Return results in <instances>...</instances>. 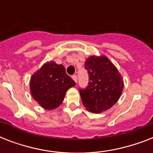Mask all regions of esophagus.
Returning <instances> with one entry per match:
<instances>
[{
	"mask_svg": "<svg viewBox=\"0 0 153 153\" xmlns=\"http://www.w3.org/2000/svg\"><path fill=\"white\" fill-rule=\"evenodd\" d=\"M72 79H73V80H74L75 82H77V81H78V78H77V75H73V76H72Z\"/></svg>",
	"mask_w": 153,
	"mask_h": 153,
	"instance_id": "obj_1",
	"label": "esophagus"
}]
</instances>
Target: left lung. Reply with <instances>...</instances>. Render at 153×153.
<instances>
[{"mask_svg": "<svg viewBox=\"0 0 153 153\" xmlns=\"http://www.w3.org/2000/svg\"><path fill=\"white\" fill-rule=\"evenodd\" d=\"M85 66L90 82L85 90L79 91L82 104L94 114L110 109L118 101L123 91L121 74L105 55L89 56Z\"/></svg>", "mask_w": 153, "mask_h": 153, "instance_id": "left-lung-1", "label": "left lung"}]
</instances>
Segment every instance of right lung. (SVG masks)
Instances as JSON below:
<instances>
[{
    "label": "right lung",
    "mask_w": 153,
    "mask_h": 153,
    "mask_svg": "<svg viewBox=\"0 0 153 153\" xmlns=\"http://www.w3.org/2000/svg\"><path fill=\"white\" fill-rule=\"evenodd\" d=\"M75 86L67 75L65 67L55 62H45L30 79V91L32 97L44 109H54L62 104L66 92Z\"/></svg>",
    "instance_id": "obj_1"
}]
</instances>
